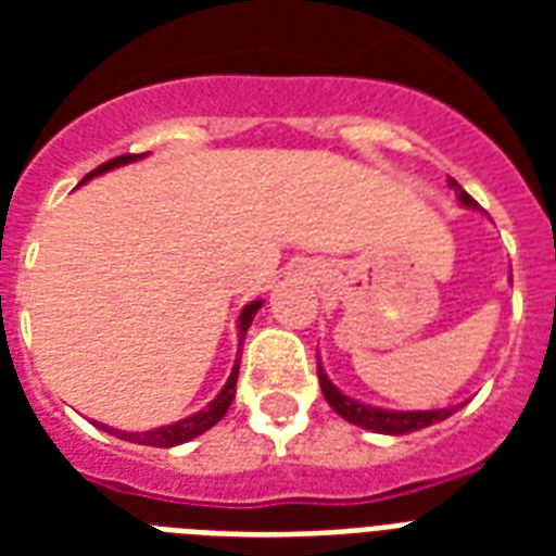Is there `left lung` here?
Here are the masks:
<instances>
[{
  "mask_svg": "<svg viewBox=\"0 0 556 556\" xmlns=\"http://www.w3.org/2000/svg\"><path fill=\"white\" fill-rule=\"evenodd\" d=\"M450 187L456 190V199L462 201V207L479 210V204L458 187L456 178H450ZM317 378H320L323 395H326L329 406L340 415V418H346L349 424H357V427H364V430L369 432H383V435H406V432L424 430V427L444 421V418H450L456 409L465 406L458 404L444 406V409H383V406L364 404V401H357V397H349L346 392H340V389L329 380V375L323 371L320 364H317Z\"/></svg>",
  "mask_w": 556,
  "mask_h": 556,
  "instance_id": "8db88e82",
  "label": "left lung"
}]
</instances>
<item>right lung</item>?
<instances>
[{
  "instance_id": "right-lung-1",
  "label": "right lung",
  "mask_w": 556,
  "mask_h": 556,
  "mask_svg": "<svg viewBox=\"0 0 556 556\" xmlns=\"http://www.w3.org/2000/svg\"><path fill=\"white\" fill-rule=\"evenodd\" d=\"M141 159H143V155H121V159L106 161V164H100L94 173H89V176L83 178L80 185L91 181L94 176H103V173H109V169L126 167V164H132V161H141ZM260 308H262V300H253V303L244 305L242 314H239V320H236V329H239V352H236V364H233V369H230V378H227V383L222 387V392H218V395L213 397V401H210L204 409L187 415V418H181V421H173V424H164V427H155V430L126 432V430H115V427H109V424H98L100 430H106L109 435H117V439L132 441V444H147V447H178V444L192 441L195 435H201V432H207L210 427H216V424L222 421V415L227 413V406L233 404L236 378H239V361H242L244 334H248V329H251L253 314L260 312Z\"/></svg>"
}]
</instances>
